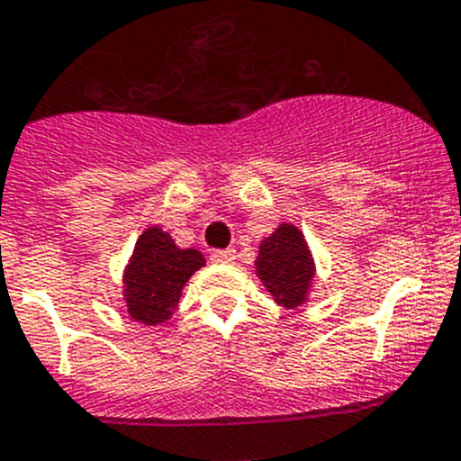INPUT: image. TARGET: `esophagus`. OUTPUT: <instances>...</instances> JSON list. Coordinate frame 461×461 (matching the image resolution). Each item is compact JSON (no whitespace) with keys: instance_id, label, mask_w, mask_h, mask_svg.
Returning <instances> with one entry per match:
<instances>
[{"instance_id":"esophagus-1","label":"esophagus","mask_w":461,"mask_h":461,"mask_svg":"<svg viewBox=\"0 0 461 461\" xmlns=\"http://www.w3.org/2000/svg\"><path fill=\"white\" fill-rule=\"evenodd\" d=\"M212 263H221V266H227V263H234L236 254L234 249H216V252H212Z\"/></svg>"}]
</instances>
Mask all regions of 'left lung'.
Listing matches in <instances>:
<instances>
[{"instance_id": "8db88e82", "label": "left lung", "mask_w": 461, "mask_h": 461, "mask_svg": "<svg viewBox=\"0 0 461 461\" xmlns=\"http://www.w3.org/2000/svg\"><path fill=\"white\" fill-rule=\"evenodd\" d=\"M257 276L284 308H299L308 302L315 279V261L302 230L293 222H281L258 243Z\"/></svg>"}]
</instances>
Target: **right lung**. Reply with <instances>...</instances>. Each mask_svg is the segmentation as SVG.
Returning a JSON list of instances; mask_svg holds the SVG:
<instances>
[{"instance_id": "add662e5", "label": "right lung", "mask_w": 461, "mask_h": 461, "mask_svg": "<svg viewBox=\"0 0 461 461\" xmlns=\"http://www.w3.org/2000/svg\"><path fill=\"white\" fill-rule=\"evenodd\" d=\"M204 266L195 248H177L159 225L146 227L123 267V302L128 315L146 326L171 320L186 281Z\"/></svg>"}]
</instances>
